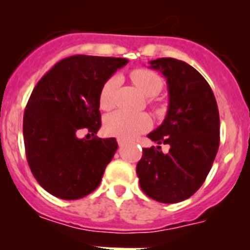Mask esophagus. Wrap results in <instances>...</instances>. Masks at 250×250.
Here are the masks:
<instances>
[{"instance_id": "1", "label": "esophagus", "mask_w": 250, "mask_h": 250, "mask_svg": "<svg viewBox=\"0 0 250 250\" xmlns=\"http://www.w3.org/2000/svg\"><path fill=\"white\" fill-rule=\"evenodd\" d=\"M118 144L119 146H123V145L125 144V140H123V139H118Z\"/></svg>"}]
</instances>
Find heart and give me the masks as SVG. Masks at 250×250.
<instances>
[{"label": "heart", "instance_id": "1", "mask_svg": "<svg viewBox=\"0 0 250 250\" xmlns=\"http://www.w3.org/2000/svg\"><path fill=\"white\" fill-rule=\"evenodd\" d=\"M132 83L147 98H154L163 90V79L151 70L147 68H138L130 74ZM120 83V77L114 75L109 77L103 83L99 94V103L101 109L109 110L114 106L115 90ZM151 126V119L144 112H127L124 110H116L107 115L105 119V130L107 134L118 138L129 140L134 139L141 132L146 131Z\"/></svg>", "mask_w": 250, "mask_h": 250}]
</instances>
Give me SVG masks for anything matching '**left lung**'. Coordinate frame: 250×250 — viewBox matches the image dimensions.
I'll return each instance as SVG.
<instances>
[{
  "mask_svg": "<svg viewBox=\"0 0 250 250\" xmlns=\"http://www.w3.org/2000/svg\"><path fill=\"white\" fill-rule=\"evenodd\" d=\"M150 67L167 79L169 107L147 138L170 149H143L136 173L147 196L173 204L190 198L210 171L219 147V111L210 86L193 66L163 57L150 61Z\"/></svg>",
  "mask_w": 250,
  "mask_h": 250,
  "instance_id": "1",
  "label": "left lung"
}]
</instances>
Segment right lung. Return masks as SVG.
<instances>
[{
    "label": "right lung",
    "instance_id": "add662e5",
    "mask_svg": "<svg viewBox=\"0 0 250 250\" xmlns=\"http://www.w3.org/2000/svg\"><path fill=\"white\" fill-rule=\"evenodd\" d=\"M121 57L75 55L57 62L35 86L23 114L27 163L41 187L56 198L81 199L100 185L118 143L95 135L101 126L99 94Z\"/></svg>",
    "mask_w": 250,
    "mask_h": 250
}]
</instances>
